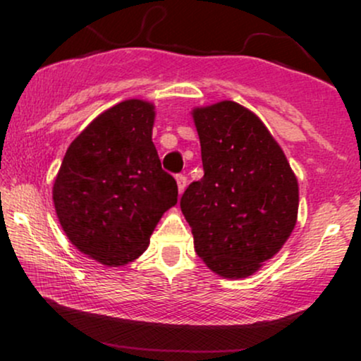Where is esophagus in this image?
Here are the masks:
<instances>
[{"mask_svg": "<svg viewBox=\"0 0 361 361\" xmlns=\"http://www.w3.org/2000/svg\"><path fill=\"white\" fill-rule=\"evenodd\" d=\"M176 183H178V192L183 193L185 188H186V183H188V181H186L185 175H176Z\"/></svg>", "mask_w": 361, "mask_h": 361, "instance_id": "obj_1", "label": "esophagus"}]
</instances>
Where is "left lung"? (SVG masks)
Returning <instances> with one entry per match:
<instances>
[{"instance_id":"1","label":"left lung","mask_w":361,"mask_h":361,"mask_svg":"<svg viewBox=\"0 0 361 361\" xmlns=\"http://www.w3.org/2000/svg\"><path fill=\"white\" fill-rule=\"evenodd\" d=\"M204 178L180 207L195 251L224 279H246L281 250L299 210V183L264 123L235 102L193 110Z\"/></svg>"}]
</instances>
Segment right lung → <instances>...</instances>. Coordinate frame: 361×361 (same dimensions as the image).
<instances>
[{"instance_id": "add662e5", "label": "right lung", "mask_w": 361, "mask_h": 361, "mask_svg": "<svg viewBox=\"0 0 361 361\" xmlns=\"http://www.w3.org/2000/svg\"><path fill=\"white\" fill-rule=\"evenodd\" d=\"M154 105L126 100L73 140L54 181L62 231L90 258L120 267L139 258L178 185L152 142Z\"/></svg>"}]
</instances>
